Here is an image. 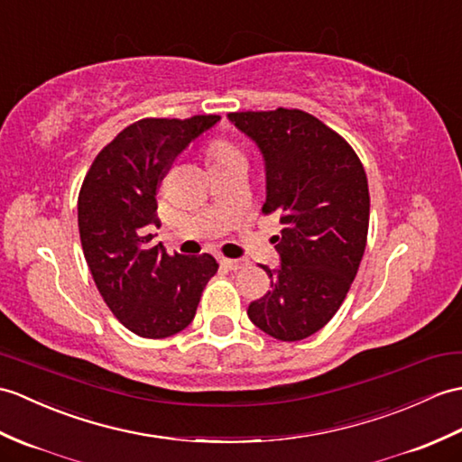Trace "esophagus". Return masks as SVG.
Listing matches in <instances>:
<instances>
[{"label": "esophagus", "mask_w": 462, "mask_h": 462, "mask_svg": "<svg viewBox=\"0 0 462 462\" xmlns=\"http://www.w3.org/2000/svg\"><path fill=\"white\" fill-rule=\"evenodd\" d=\"M220 263H222L224 267H228V270H232V272H236V270H242V267L245 265V262H244V260H230V257H222Z\"/></svg>", "instance_id": "obj_1"}]
</instances>
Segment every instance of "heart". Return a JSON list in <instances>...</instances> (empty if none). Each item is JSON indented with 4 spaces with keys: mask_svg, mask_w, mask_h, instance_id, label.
<instances>
[{
    "mask_svg": "<svg viewBox=\"0 0 462 462\" xmlns=\"http://www.w3.org/2000/svg\"><path fill=\"white\" fill-rule=\"evenodd\" d=\"M208 153H210V159L214 161V163H218V161H224L228 157H234V155H242L238 147L230 143L228 139H222V137L212 139L208 145Z\"/></svg>",
    "mask_w": 462,
    "mask_h": 462,
    "instance_id": "heart-1",
    "label": "heart"
}]
</instances>
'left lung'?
<instances>
[{
    "label": "left lung",
    "instance_id": "8db88e82",
    "mask_svg": "<svg viewBox=\"0 0 462 462\" xmlns=\"http://www.w3.org/2000/svg\"><path fill=\"white\" fill-rule=\"evenodd\" d=\"M228 120L265 161V205L285 228L275 236L282 265L248 317L267 335L295 342L335 317L366 250L370 195L358 155L335 130L303 110L234 112Z\"/></svg>",
    "mask_w": 462,
    "mask_h": 462
}]
</instances>
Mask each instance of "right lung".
I'll use <instances>...</instances> for the list:
<instances>
[{"label": "right lung", "instance_id": "1", "mask_svg": "<svg viewBox=\"0 0 462 462\" xmlns=\"http://www.w3.org/2000/svg\"><path fill=\"white\" fill-rule=\"evenodd\" d=\"M220 122L145 117L117 134L96 155L79 195V230L86 263L106 305L143 338L177 335L195 319L202 289L218 272L210 254L169 255L153 245L157 189L175 157Z\"/></svg>", "mask_w": 462, "mask_h": 462}]
</instances>
